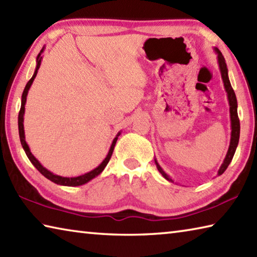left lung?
I'll return each instance as SVG.
<instances>
[{
  "label": "left lung",
  "mask_w": 257,
  "mask_h": 257,
  "mask_svg": "<svg viewBox=\"0 0 257 257\" xmlns=\"http://www.w3.org/2000/svg\"><path fill=\"white\" fill-rule=\"evenodd\" d=\"M217 53H218V62H219V67H220V72H221V78L222 81H224V86L225 89L227 91V95H228V101H229V110H230V119H231V139H230V144H229V149L228 152L226 154V158L224 160V163L221 164V167L218 171V176L225 172V170L228 168L229 163L233 160V157L236 151L237 144H238V140H239V132H240V125H239V118H238V114H237V99H236V95L235 91L233 89V87L230 85V81L228 78V72H227V66H226V61L224 56L221 55V52L216 49ZM157 163V161H156ZM158 170L162 173V176L168 179L169 181H172L170 178H169L166 173L163 172L161 167L157 163Z\"/></svg>",
  "instance_id": "8db88e82"
}]
</instances>
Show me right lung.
Segmentation results:
<instances>
[{
	"label": "right lung",
	"instance_id": "obj_1",
	"mask_svg": "<svg viewBox=\"0 0 257 257\" xmlns=\"http://www.w3.org/2000/svg\"><path fill=\"white\" fill-rule=\"evenodd\" d=\"M43 51V49L40 51V53H39L38 57H37V68H36V71L35 74H33L32 78L28 81V84L26 86V88H24L23 90V94H22V101H21V108H20V112H19V117H18V125H19V135H20V141H21V144L22 147L24 149V151H26V154L27 157L29 158V160H30L31 163L35 166L38 171L40 172L42 176H45L47 179H49L50 181L57 183V185H61V186H69V187H76V186H81L84 185V183L88 182L89 180H91V179L97 177L98 174L104 170V168L107 166V163L109 162L110 160V157H112L113 154V151H114V147L116 144V141H117V138L114 139V141L112 143V145H110V149H109V152L107 154V157L105 158V160L103 162H101L99 166L94 169V170H91L90 172L88 173H85L83 174V176H79V177H75V178H65V177H60V176H56V174L51 173L50 171H48L46 168H43L40 162L38 161V160L33 157V154L30 152V149H29L28 144L26 142V139H24V130H23V115H24V105H26V101H27V95H28V90L29 88H30V86L32 84V81L35 80L36 76H37V72H38V69L39 67H40V64H41V52ZM118 137V135H117Z\"/></svg>",
	"mask_w": 257,
	"mask_h": 257
}]
</instances>
